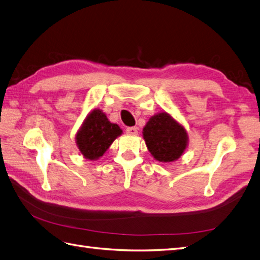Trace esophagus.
<instances>
[{"label":"esophagus","instance_id":"obj_1","mask_svg":"<svg viewBox=\"0 0 260 260\" xmlns=\"http://www.w3.org/2000/svg\"><path fill=\"white\" fill-rule=\"evenodd\" d=\"M126 133H127V134H129V135H137L138 128L136 127V126H132V127L126 128Z\"/></svg>","mask_w":260,"mask_h":260}]
</instances>
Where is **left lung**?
Here are the masks:
<instances>
[{
  "label": "left lung",
  "mask_w": 260,
  "mask_h": 260,
  "mask_svg": "<svg viewBox=\"0 0 260 260\" xmlns=\"http://www.w3.org/2000/svg\"><path fill=\"white\" fill-rule=\"evenodd\" d=\"M143 137L149 153L161 162L177 160L188 145V135L184 126L166 112L149 118L143 128Z\"/></svg>",
  "instance_id": "1"
}]
</instances>
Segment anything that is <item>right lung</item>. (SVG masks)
Wrapping results in <instances>:
<instances>
[{
    "label": "right lung",
    "mask_w": 260,
    "mask_h": 260,
    "mask_svg": "<svg viewBox=\"0 0 260 260\" xmlns=\"http://www.w3.org/2000/svg\"><path fill=\"white\" fill-rule=\"evenodd\" d=\"M122 133L117 124L108 120L105 113L94 108L76 133V145L86 159L96 160L104 155Z\"/></svg>",
    "instance_id": "right-lung-1"
}]
</instances>
